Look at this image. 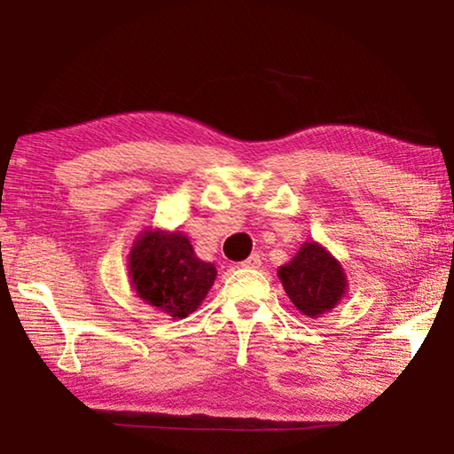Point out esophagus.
<instances>
[{"label":"esophagus","instance_id":"esophagus-1","mask_svg":"<svg viewBox=\"0 0 454 454\" xmlns=\"http://www.w3.org/2000/svg\"><path fill=\"white\" fill-rule=\"evenodd\" d=\"M260 265H262V255L260 254H252L246 262H242V268L255 270V268H260Z\"/></svg>","mask_w":454,"mask_h":454}]
</instances>
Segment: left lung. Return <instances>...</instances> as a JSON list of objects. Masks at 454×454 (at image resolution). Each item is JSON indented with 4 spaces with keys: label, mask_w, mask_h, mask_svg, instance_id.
I'll list each match as a JSON object with an SVG mask.
<instances>
[{
    "label": "left lung",
    "mask_w": 454,
    "mask_h": 454,
    "mask_svg": "<svg viewBox=\"0 0 454 454\" xmlns=\"http://www.w3.org/2000/svg\"><path fill=\"white\" fill-rule=\"evenodd\" d=\"M278 275L291 303L310 318L331 313L348 287L340 262L317 242L301 246L297 255L281 265Z\"/></svg>",
    "instance_id": "left-lung-1"
}]
</instances>
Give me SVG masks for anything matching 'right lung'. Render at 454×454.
<instances>
[{
  "label": "right lung",
  "mask_w": 454,
  "mask_h": 454,
  "mask_svg": "<svg viewBox=\"0 0 454 454\" xmlns=\"http://www.w3.org/2000/svg\"><path fill=\"white\" fill-rule=\"evenodd\" d=\"M128 260L137 295L173 318L194 313L216 279L215 263L199 260L191 239L181 232L145 230L133 242Z\"/></svg>",
  "instance_id": "obj_1"
}]
</instances>
